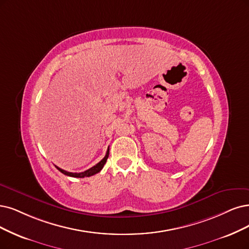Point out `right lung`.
I'll use <instances>...</instances> for the list:
<instances>
[{
  "label": "right lung",
  "mask_w": 249,
  "mask_h": 249,
  "mask_svg": "<svg viewBox=\"0 0 249 249\" xmlns=\"http://www.w3.org/2000/svg\"><path fill=\"white\" fill-rule=\"evenodd\" d=\"M108 154H109V149H107V154H106L105 158H104L103 160H101L100 162H98L96 165H94L93 167H91V168H89L88 170H86V171H83V172H79V173H77V172H69V171L63 170V169H61V168H59V167H57V166H55V167H56V168H57L61 173L66 174V176H68V177H71V178H89V177H91V176H94V174L98 173L101 169L104 168L105 164H106V162H107V160Z\"/></svg>",
  "instance_id": "add662e5"
}]
</instances>
